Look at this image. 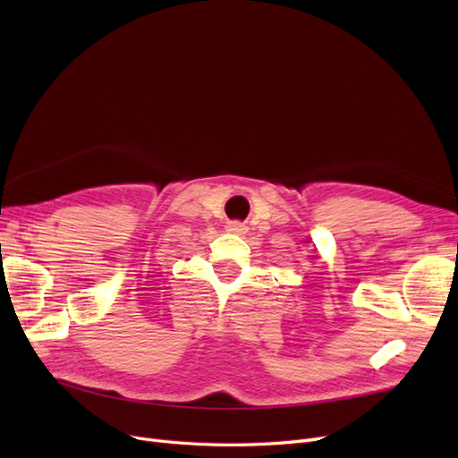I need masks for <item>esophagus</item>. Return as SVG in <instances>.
<instances>
[{"mask_svg":"<svg viewBox=\"0 0 458 458\" xmlns=\"http://www.w3.org/2000/svg\"><path fill=\"white\" fill-rule=\"evenodd\" d=\"M227 231H229V233H234V234H244V233H246V227H244V224H241V221H229Z\"/></svg>","mask_w":458,"mask_h":458,"instance_id":"34e87169","label":"esophagus"}]
</instances>
